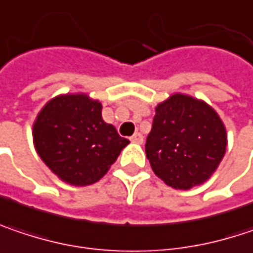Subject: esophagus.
Listing matches in <instances>:
<instances>
[{"instance_id": "1", "label": "esophagus", "mask_w": 253, "mask_h": 253, "mask_svg": "<svg viewBox=\"0 0 253 253\" xmlns=\"http://www.w3.org/2000/svg\"><path fill=\"white\" fill-rule=\"evenodd\" d=\"M130 140H131L133 143H137V145H140V143H143V136H142L140 133H134V134L130 137Z\"/></svg>"}]
</instances>
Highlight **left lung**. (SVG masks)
Listing matches in <instances>:
<instances>
[{
  "mask_svg": "<svg viewBox=\"0 0 253 253\" xmlns=\"http://www.w3.org/2000/svg\"><path fill=\"white\" fill-rule=\"evenodd\" d=\"M226 145L217 113L203 101L175 94L156 107L145 148L153 172L172 188L188 190L216 171Z\"/></svg>",
  "mask_w": 253,
  "mask_h": 253,
  "instance_id": "obj_1",
  "label": "left lung"
}]
</instances>
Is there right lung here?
I'll use <instances>...</instances> for the list:
<instances>
[{
    "label": "right lung",
    "instance_id": "1",
    "mask_svg": "<svg viewBox=\"0 0 253 253\" xmlns=\"http://www.w3.org/2000/svg\"><path fill=\"white\" fill-rule=\"evenodd\" d=\"M42 161L72 185L97 182L128 140L101 117V104L84 94L60 95L46 104L33 126Z\"/></svg>",
    "mask_w": 253,
    "mask_h": 253
}]
</instances>
